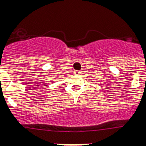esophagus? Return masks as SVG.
I'll return each instance as SVG.
<instances>
[{"instance_id": "obj_1", "label": "esophagus", "mask_w": 146, "mask_h": 146, "mask_svg": "<svg viewBox=\"0 0 146 146\" xmlns=\"http://www.w3.org/2000/svg\"><path fill=\"white\" fill-rule=\"evenodd\" d=\"M74 73H75L76 75H80V74L81 73V72H80V70H75V71H74Z\"/></svg>"}]
</instances>
